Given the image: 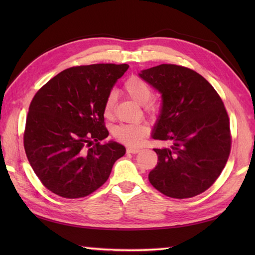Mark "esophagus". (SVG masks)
Masks as SVG:
<instances>
[{
  "mask_svg": "<svg viewBox=\"0 0 255 255\" xmlns=\"http://www.w3.org/2000/svg\"><path fill=\"white\" fill-rule=\"evenodd\" d=\"M140 151H141V149L136 148V147H128L127 148V152H129V153H138V152H140Z\"/></svg>",
  "mask_w": 255,
  "mask_h": 255,
  "instance_id": "obj_1",
  "label": "esophagus"
}]
</instances>
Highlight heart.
Wrapping results in <instances>:
<instances>
[{
	"mask_svg": "<svg viewBox=\"0 0 255 255\" xmlns=\"http://www.w3.org/2000/svg\"><path fill=\"white\" fill-rule=\"evenodd\" d=\"M124 91L131 100L138 104H144L145 111L151 115L159 112V105L154 101H150L152 97V88L144 79L138 75H131L124 83ZM115 108V97L110 94L105 100L103 112L106 118H112ZM149 128L145 124H125L114 128L113 133L115 138L129 145H136L147 136Z\"/></svg>",
	"mask_w": 255,
	"mask_h": 255,
	"instance_id": "obj_1",
	"label": "heart"
}]
</instances>
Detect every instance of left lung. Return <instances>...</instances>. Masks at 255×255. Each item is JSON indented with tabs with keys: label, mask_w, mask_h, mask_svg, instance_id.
Segmentation results:
<instances>
[{
	"label": "left lung",
	"mask_w": 255,
	"mask_h": 255,
	"mask_svg": "<svg viewBox=\"0 0 255 255\" xmlns=\"http://www.w3.org/2000/svg\"><path fill=\"white\" fill-rule=\"evenodd\" d=\"M139 75L162 95L152 138L172 142L170 148L153 149L158 164L149 173L150 183L172 198L202 194L219 177L230 154L223 100L207 80L185 67L160 64Z\"/></svg>",
	"instance_id": "8db88e82"
}]
</instances>
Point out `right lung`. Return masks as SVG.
Returning a JSON list of instances; mask_svg holds the SVG:
<instances>
[{
	"label": "right lung",
	"mask_w": 255,
	"mask_h": 255,
	"mask_svg": "<svg viewBox=\"0 0 255 255\" xmlns=\"http://www.w3.org/2000/svg\"><path fill=\"white\" fill-rule=\"evenodd\" d=\"M128 64L72 67L57 74L32 99L24 131V148L44 186L63 198L95 192L126 152L108 137L104 103Z\"/></svg>",
	"instance_id": "obj_1"
}]
</instances>
